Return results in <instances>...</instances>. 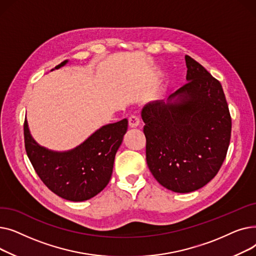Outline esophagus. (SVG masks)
Segmentation results:
<instances>
[{"label":"esophagus","instance_id":"1","mask_svg":"<svg viewBox=\"0 0 256 256\" xmlns=\"http://www.w3.org/2000/svg\"><path fill=\"white\" fill-rule=\"evenodd\" d=\"M128 124L130 128H138L139 124H140V119L138 116L136 115H132L130 118H128Z\"/></svg>","mask_w":256,"mask_h":256}]
</instances>
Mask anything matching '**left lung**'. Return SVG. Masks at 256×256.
Segmentation results:
<instances>
[{
  "label": "left lung",
  "mask_w": 256,
  "mask_h": 256,
  "mask_svg": "<svg viewBox=\"0 0 256 256\" xmlns=\"http://www.w3.org/2000/svg\"><path fill=\"white\" fill-rule=\"evenodd\" d=\"M188 83L141 111L146 162L166 189L190 193L221 168L230 141L232 119L223 88L204 67L186 56Z\"/></svg>",
  "instance_id": "1"
}]
</instances>
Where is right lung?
Instances as JSON below:
<instances>
[{"label":"right lung","mask_w":256,"mask_h":256,"mask_svg":"<svg viewBox=\"0 0 256 256\" xmlns=\"http://www.w3.org/2000/svg\"><path fill=\"white\" fill-rule=\"evenodd\" d=\"M68 63L65 60L50 72ZM126 118L100 126L74 148L57 152L38 144L24 120V146L31 164L48 189L63 199L88 200L109 184L115 154L128 130Z\"/></svg>","instance_id":"obj_1"}]
</instances>
